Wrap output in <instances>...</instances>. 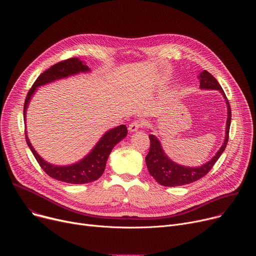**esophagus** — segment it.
<instances>
[{
	"mask_svg": "<svg viewBox=\"0 0 256 256\" xmlns=\"http://www.w3.org/2000/svg\"><path fill=\"white\" fill-rule=\"evenodd\" d=\"M142 124H142V122H140V120L134 122H132V124L128 126V132H134L138 130L142 126Z\"/></svg>",
	"mask_w": 256,
	"mask_h": 256,
	"instance_id": "obj_1",
	"label": "esophagus"
}]
</instances>
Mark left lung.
<instances>
[{"instance_id":"8db88e82","label":"left lung","mask_w":256,"mask_h":256,"mask_svg":"<svg viewBox=\"0 0 256 256\" xmlns=\"http://www.w3.org/2000/svg\"><path fill=\"white\" fill-rule=\"evenodd\" d=\"M200 89L202 90H218L223 95L227 104V122L225 130V138L222 147L218 149L216 155L206 163L198 167H190L178 164L172 161L164 152L162 144L158 138L154 134H149L151 142L150 151L146 157V164H147L150 174L155 180L164 186H186L192 182H194L204 177L212 168L214 163L220 158L222 153L225 151L229 138V130L231 124V108L229 101L218 81L206 70H202L198 75Z\"/></svg>"}]
</instances>
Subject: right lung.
<instances>
[{"label": "right lung", "instance_id": "add662e5", "mask_svg": "<svg viewBox=\"0 0 256 256\" xmlns=\"http://www.w3.org/2000/svg\"><path fill=\"white\" fill-rule=\"evenodd\" d=\"M91 68L81 60L79 58H72L60 62H58L50 66L48 70L44 72L42 74L36 79L33 86L29 90L25 104H24V122L26 124V112L27 108L35 92L38 91V87L66 79L70 76H75L81 72H90ZM128 134V128L124 124H120L116 128L107 130L97 142L93 149L80 161L72 163L70 165H54L46 161L40 154L35 151L33 146L31 144L27 132H25L26 142L29 149L34 155L35 159L38 160L40 167L50 177L66 182L72 184H84L89 182L97 180L104 172L107 159L110 155L112 149L116 147L122 140H124Z\"/></svg>", "mask_w": 256, "mask_h": 256}]
</instances>
